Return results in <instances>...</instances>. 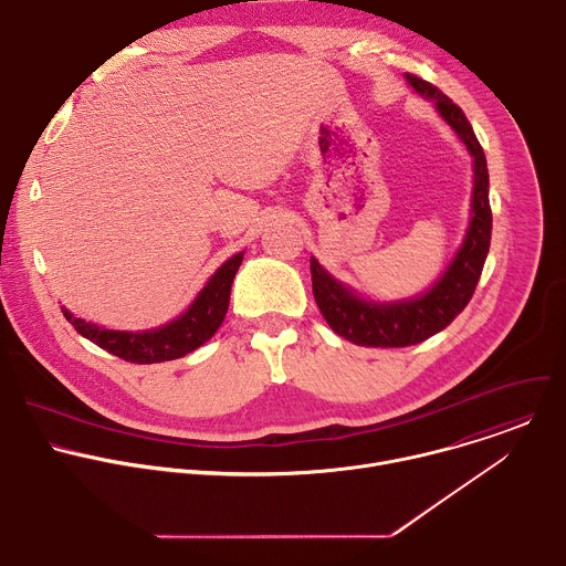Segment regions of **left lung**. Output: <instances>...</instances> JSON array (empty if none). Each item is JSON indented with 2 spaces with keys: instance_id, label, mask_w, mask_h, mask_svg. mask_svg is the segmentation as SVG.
Instances as JSON below:
<instances>
[{
  "instance_id": "left-lung-1",
  "label": "left lung",
  "mask_w": 566,
  "mask_h": 566,
  "mask_svg": "<svg viewBox=\"0 0 566 566\" xmlns=\"http://www.w3.org/2000/svg\"><path fill=\"white\" fill-rule=\"evenodd\" d=\"M408 85L459 136L472 156V197L465 234L443 273L419 295L400 300H371L336 280L311 258L313 297L327 325L345 340L363 347H408L446 329L465 308L491 249L493 214L489 201V166L465 114L426 80L406 73Z\"/></svg>"
}]
</instances>
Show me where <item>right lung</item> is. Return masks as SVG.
I'll return each instance as SVG.
<instances>
[{"instance_id": "add662e5", "label": "right lung", "mask_w": 566, "mask_h": 566, "mask_svg": "<svg viewBox=\"0 0 566 566\" xmlns=\"http://www.w3.org/2000/svg\"><path fill=\"white\" fill-rule=\"evenodd\" d=\"M241 260H244V251L228 258L208 277L190 306L160 327L120 332L101 327L96 322H87L85 317H77L66 306H62V313L80 336L123 360L151 365L184 358L186 354L199 349L206 340H210L221 327L230 304L232 280L241 266Z\"/></svg>"}]
</instances>
